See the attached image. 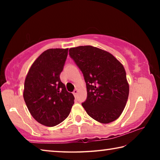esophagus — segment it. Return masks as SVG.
<instances>
[{
  "label": "esophagus",
  "mask_w": 160,
  "mask_h": 160,
  "mask_svg": "<svg viewBox=\"0 0 160 160\" xmlns=\"http://www.w3.org/2000/svg\"><path fill=\"white\" fill-rule=\"evenodd\" d=\"M78 90H75L73 91V92H72V94H73L74 96H76L77 94H78Z\"/></svg>",
  "instance_id": "34e87169"
}]
</instances>
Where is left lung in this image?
Returning a JSON list of instances; mask_svg holds the SVG:
<instances>
[{"label": "left lung", "instance_id": "1", "mask_svg": "<svg viewBox=\"0 0 160 160\" xmlns=\"http://www.w3.org/2000/svg\"><path fill=\"white\" fill-rule=\"evenodd\" d=\"M69 55L82 71L86 82L88 95L82 105L88 114L102 123L116 120L129 94L122 63L112 53L92 46L70 48Z\"/></svg>", "mask_w": 160, "mask_h": 160}]
</instances>
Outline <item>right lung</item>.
Instances as JSON below:
<instances>
[{
	"label": "right lung",
	"mask_w": 160,
	"mask_h": 160,
	"mask_svg": "<svg viewBox=\"0 0 160 160\" xmlns=\"http://www.w3.org/2000/svg\"><path fill=\"white\" fill-rule=\"evenodd\" d=\"M68 48H49L38 57L27 74L23 97L37 122L52 127L64 121L74 104V96L60 80Z\"/></svg>",
	"instance_id": "obj_1"
}]
</instances>
